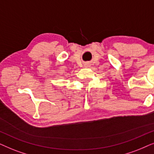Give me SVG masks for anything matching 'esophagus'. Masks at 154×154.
<instances>
[{"label": "esophagus", "mask_w": 154, "mask_h": 154, "mask_svg": "<svg viewBox=\"0 0 154 154\" xmlns=\"http://www.w3.org/2000/svg\"><path fill=\"white\" fill-rule=\"evenodd\" d=\"M90 64H89V63H88V62H86L85 64H84V66H85V67H89L90 65H89Z\"/></svg>", "instance_id": "1"}]
</instances>
